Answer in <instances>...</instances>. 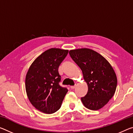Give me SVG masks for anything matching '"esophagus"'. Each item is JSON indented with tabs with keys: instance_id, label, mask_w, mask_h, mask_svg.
Listing matches in <instances>:
<instances>
[{
	"instance_id": "34e87169",
	"label": "esophagus",
	"mask_w": 133,
	"mask_h": 133,
	"mask_svg": "<svg viewBox=\"0 0 133 133\" xmlns=\"http://www.w3.org/2000/svg\"><path fill=\"white\" fill-rule=\"evenodd\" d=\"M77 86V84H75V85L74 86H71V89H75V88H76V86Z\"/></svg>"
}]
</instances>
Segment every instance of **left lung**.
Masks as SVG:
<instances>
[{
  "mask_svg": "<svg viewBox=\"0 0 133 133\" xmlns=\"http://www.w3.org/2000/svg\"><path fill=\"white\" fill-rule=\"evenodd\" d=\"M69 54L81 68L88 86L87 94L81 98L84 106L94 111L102 108L117 88V76L112 67L102 56L89 48L70 50Z\"/></svg>",
  "mask_w": 133,
  "mask_h": 133,
  "instance_id": "8db88e82",
  "label": "left lung"
}]
</instances>
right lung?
Masks as SVG:
<instances>
[{"label": "right lung", "instance_id": "add662e5", "mask_svg": "<svg viewBox=\"0 0 133 133\" xmlns=\"http://www.w3.org/2000/svg\"><path fill=\"white\" fill-rule=\"evenodd\" d=\"M69 50L52 48L34 61L25 77V89L29 101L45 114L58 111L68 90L59 85L58 69Z\"/></svg>", "mask_w": 133, "mask_h": 133}]
</instances>
